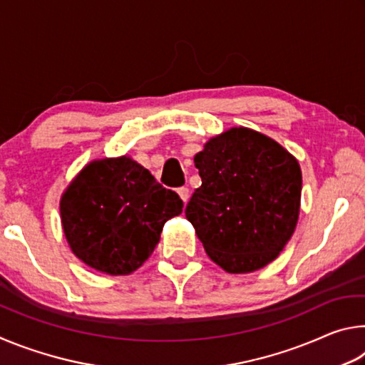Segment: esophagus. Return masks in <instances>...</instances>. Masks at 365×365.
I'll return each instance as SVG.
<instances>
[{
  "label": "esophagus",
  "instance_id": "obj_1",
  "mask_svg": "<svg viewBox=\"0 0 365 365\" xmlns=\"http://www.w3.org/2000/svg\"><path fill=\"white\" fill-rule=\"evenodd\" d=\"M177 193H178V196H180V200L185 202V205H187L188 197H190V190L187 187H180L177 190Z\"/></svg>",
  "mask_w": 365,
  "mask_h": 365
}]
</instances>
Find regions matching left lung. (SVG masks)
Masks as SVG:
<instances>
[{"instance_id": "obj_1", "label": "left lung", "mask_w": 365, "mask_h": 365, "mask_svg": "<svg viewBox=\"0 0 365 365\" xmlns=\"http://www.w3.org/2000/svg\"><path fill=\"white\" fill-rule=\"evenodd\" d=\"M195 165L202 183L185 215L207 256L230 274L274 261L298 224L302 177L296 158L262 133L233 127L209 140Z\"/></svg>"}]
</instances>
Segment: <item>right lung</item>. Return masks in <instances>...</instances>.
<instances>
[{"mask_svg": "<svg viewBox=\"0 0 365 365\" xmlns=\"http://www.w3.org/2000/svg\"><path fill=\"white\" fill-rule=\"evenodd\" d=\"M67 243L80 261L108 275L143 265L183 201L132 158L86 164L61 197Z\"/></svg>", "mask_w": 365, "mask_h": 365, "instance_id": "add662e5", "label": "right lung"}]
</instances>
